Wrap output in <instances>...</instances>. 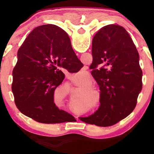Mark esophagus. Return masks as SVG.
Returning a JSON list of instances; mask_svg holds the SVG:
<instances>
[{
    "instance_id": "esophagus-1",
    "label": "esophagus",
    "mask_w": 154,
    "mask_h": 154,
    "mask_svg": "<svg viewBox=\"0 0 154 154\" xmlns=\"http://www.w3.org/2000/svg\"><path fill=\"white\" fill-rule=\"evenodd\" d=\"M82 87L83 88H86V86L85 85H82Z\"/></svg>"
}]
</instances>
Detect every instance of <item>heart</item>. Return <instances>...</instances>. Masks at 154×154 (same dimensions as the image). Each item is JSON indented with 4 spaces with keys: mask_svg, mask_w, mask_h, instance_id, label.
I'll return each instance as SVG.
<instances>
[{
    "mask_svg": "<svg viewBox=\"0 0 154 154\" xmlns=\"http://www.w3.org/2000/svg\"><path fill=\"white\" fill-rule=\"evenodd\" d=\"M72 78L77 82L85 83L90 79V75L85 69L82 68L78 73L72 74Z\"/></svg>",
    "mask_w": 154,
    "mask_h": 154,
    "instance_id": "1",
    "label": "heart"
}]
</instances>
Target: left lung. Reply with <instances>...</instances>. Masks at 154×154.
Wrapping results in <instances>:
<instances>
[{"label":"left lung","instance_id":"obj_1","mask_svg":"<svg viewBox=\"0 0 154 154\" xmlns=\"http://www.w3.org/2000/svg\"><path fill=\"white\" fill-rule=\"evenodd\" d=\"M93 77L98 84L96 125L109 127L132 113L142 88L139 54L127 31L119 25H106L92 42Z\"/></svg>","mask_w":154,"mask_h":154}]
</instances>
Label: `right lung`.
Returning <instances> with one entry per match:
<instances>
[{"label": "right lung", "mask_w": 154, "mask_h": 154, "mask_svg": "<svg viewBox=\"0 0 154 154\" xmlns=\"http://www.w3.org/2000/svg\"><path fill=\"white\" fill-rule=\"evenodd\" d=\"M71 41L65 31L54 24L38 26L17 53L13 69L14 100L19 111L43 124L65 122L70 114L54 102V93L65 75Z\"/></svg>", "instance_id": "add662e5"}]
</instances>
